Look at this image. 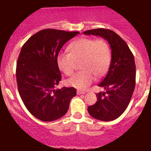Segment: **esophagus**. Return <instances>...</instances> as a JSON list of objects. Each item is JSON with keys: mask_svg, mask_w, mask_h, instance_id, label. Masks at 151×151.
<instances>
[{"mask_svg": "<svg viewBox=\"0 0 151 151\" xmlns=\"http://www.w3.org/2000/svg\"><path fill=\"white\" fill-rule=\"evenodd\" d=\"M77 95H83V94H85V91H81V90H77Z\"/></svg>", "mask_w": 151, "mask_h": 151, "instance_id": "1", "label": "esophagus"}]
</instances>
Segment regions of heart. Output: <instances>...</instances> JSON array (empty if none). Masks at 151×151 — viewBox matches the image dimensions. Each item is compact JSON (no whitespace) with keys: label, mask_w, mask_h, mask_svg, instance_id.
Listing matches in <instances>:
<instances>
[{"label":"heart","mask_w":151,"mask_h":151,"mask_svg":"<svg viewBox=\"0 0 151 151\" xmlns=\"http://www.w3.org/2000/svg\"><path fill=\"white\" fill-rule=\"evenodd\" d=\"M69 53H60L57 56V64L66 75L71 76L80 63L82 71L74 74L66 81L69 86L77 89L86 88L96 76H104L109 69L111 61V50L103 39L82 37L73 41L69 45Z\"/></svg>","instance_id":"b5f03b06"}]
</instances>
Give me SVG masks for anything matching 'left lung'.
<instances>
[{"instance_id": "obj_1", "label": "left lung", "mask_w": 151, "mask_h": 151, "mask_svg": "<svg viewBox=\"0 0 151 151\" xmlns=\"http://www.w3.org/2000/svg\"><path fill=\"white\" fill-rule=\"evenodd\" d=\"M84 34L100 36L106 40L111 49L109 71L98 85L106 92H100L96 103L88 106L90 115L101 121H112L119 117L129 105L135 87L136 66L134 55L119 35L108 29L87 30Z\"/></svg>"}]
</instances>
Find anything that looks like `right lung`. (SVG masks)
<instances>
[{
    "mask_svg": "<svg viewBox=\"0 0 151 151\" xmlns=\"http://www.w3.org/2000/svg\"><path fill=\"white\" fill-rule=\"evenodd\" d=\"M79 33L42 29L22 47L16 70L19 93L30 114L41 121H54L64 116L71 98L77 94L74 88H54L61 80L57 64L58 53Z\"/></svg>",
    "mask_w": 151,
    "mask_h": 151,
    "instance_id": "add662e5",
    "label": "right lung"
}]
</instances>
